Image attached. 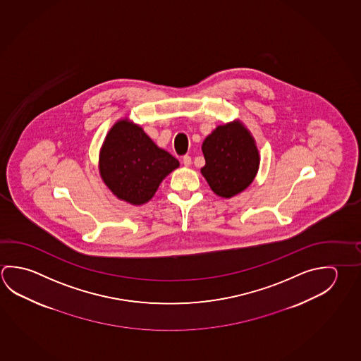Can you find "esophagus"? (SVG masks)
I'll list each match as a JSON object with an SVG mask.
<instances>
[{
  "instance_id": "esophagus-1",
  "label": "esophagus",
  "mask_w": 361,
  "mask_h": 361,
  "mask_svg": "<svg viewBox=\"0 0 361 361\" xmlns=\"http://www.w3.org/2000/svg\"><path fill=\"white\" fill-rule=\"evenodd\" d=\"M183 164L186 166V167H189L191 165V157H190L189 154H185L183 157Z\"/></svg>"
}]
</instances>
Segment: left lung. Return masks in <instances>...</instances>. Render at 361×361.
<instances>
[{"instance_id":"8db88e82","label":"left lung","mask_w":361,"mask_h":361,"mask_svg":"<svg viewBox=\"0 0 361 361\" xmlns=\"http://www.w3.org/2000/svg\"><path fill=\"white\" fill-rule=\"evenodd\" d=\"M205 166L202 176L221 197H232L246 189L259 170L255 140L240 123L216 127L202 143Z\"/></svg>"}]
</instances>
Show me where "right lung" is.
<instances>
[{
    "label": "right lung",
    "instance_id": "obj_1",
    "mask_svg": "<svg viewBox=\"0 0 361 361\" xmlns=\"http://www.w3.org/2000/svg\"><path fill=\"white\" fill-rule=\"evenodd\" d=\"M178 167V159L127 121L110 129L100 153L104 183L119 199L135 205L151 200L161 181Z\"/></svg>",
    "mask_w": 361,
    "mask_h": 361
}]
</instances>
